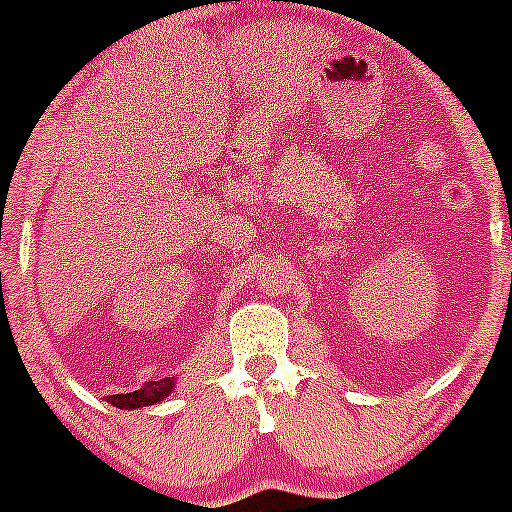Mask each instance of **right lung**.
<instances>
[{"mask_svg":"<svg viewBox=\"0 0 512 512\" xmlns=\"http://www.w3.org/2000/svg\"><path fill=\"white\" fill-rule=\"evenodd\" d=\"M173 389H175V376H165V379L160 381H148L146 386H141L138 391H131V394L108 396V401H111L116 409L133 411V409H143V406H153L158 404V401L168 399V396L173 394Z\"/></svg>","mask_w":512,"mask_h":512,"instance_id":"right-lung-1","label":"right lung"}]
</instances>
